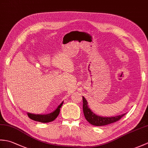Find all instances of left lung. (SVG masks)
I'll use <instances>...</instances> for the list:
<instances>
[{
  "mask_svg": "<svg viewBox=\"0 0 148 148\" xmlns=\"http://www.w3.org/2000/svg\"><path fill=\"white\" fill-rule=\"evenodd\" d=\"M83 113L86 120L90 124L95 126H104L106 125H109L114 123L120 119L125 114L114 116V117H101L100 116H97L91 111L88 106V102L84 97H83Z\"/></svg>",
  "mask_w": 148,
  "mask_h": 148,
  "instance_id": "1",
  "label": "left lung"
}]
</instances>
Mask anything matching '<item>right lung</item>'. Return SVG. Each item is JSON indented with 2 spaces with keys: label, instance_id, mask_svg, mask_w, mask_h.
<instances>
[{
  "label": "right lung",
  "instance_id": "right-lung-1",
  "mask_svg": "<svg viewBox=\"0 0 148 148\" xmlns=\"http://www.w3.org/2000/svg\"><path fill=\"white\" fill-rule=\"evenodd\" d=\"M63 102H62L58 106V108H56V109L55 111L49 113V114L42 115V114H31V113H27V114L31 119L36 121H39L41 123H49V122L53 121H54L58 116L60 111V108L62 107Z\"/></svg>",
  "mask_w": 148,
  "mask_h": 148
}]
</instances>
